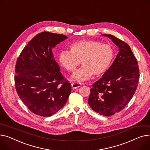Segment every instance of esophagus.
<instances>
[{"instance_id":"34e87169","label":"esophagus","mask_w":150,"mask_h":150,"mask_svg":"<svg viewBox=\"0 0 150 150\" xmlns=\"http://www.w3.org/2000/svg\"><path fill=\"white\" fill-rule=\"evenodd\" d=\"M81 86V84L79 83H73L71 84V87H72V88L73 90L77 88L80 87Z\"/></svg>"}]
</instances>
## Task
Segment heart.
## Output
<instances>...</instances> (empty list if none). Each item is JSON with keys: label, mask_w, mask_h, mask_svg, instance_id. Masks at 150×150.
Returning <instances> with one entry per match:
<instances>
[{"label": "heart", "mask_w": 150, "mask_h": 150, "mask_svg": "<svg viewBox=\"0 0 150 150\" xmlns=\"http://www.w3.org/2000/svg\"><path fill=\"white\" fill-rule=\"evenodd\" d=\"M69 51H61L58 56L60 65L67 71H74L83 65L72 76L73 80L85 81L94 74L99 76L110 67L114 57V50L108 44L93 40H84L71 43Z\"/></svg>", "instance_id": "heart-1"}]
</instances>
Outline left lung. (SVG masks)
Wrapping results in <instances>:
<instances>
[{
  "label": "left lung",
  "mask_w": 150,
  "mask_h": 150,
  "mask_svg": "<svg viewBox=\"0 0 150 150\" xmlns=\"http://www.w3.org/2000/svg\"><path fill=\"white\" fill-rule=\"evenodd\" d=\"M108 37L119 48L110 68L90 90L88 104L95 112L105 116L124 109L136 90L139 79L137 61L128 44L111 34Z\"/></svg>",
  "instance_id": "1"
}]
</instances>
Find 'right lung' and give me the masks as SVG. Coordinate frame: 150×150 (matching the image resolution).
I'll use <instances>...</instances> for the list:
<instances>
[{"instance_id":"add662e5","label":"right lung","mask_w":150,"mask_h":150,"mask_svg":"<svg viewBox=\"0 0 150 150\" xmlns=\"http://www.w3.org/2000/svg\"><path fill=\"white\" fill-rule=\"evenodd\" d=\"M67 38L47 31L39 33L17 58L16 89L22 101L36 115H53L64 106L71 92V84L60 72L52 52Z\"/></svg>"}]
</instances>
